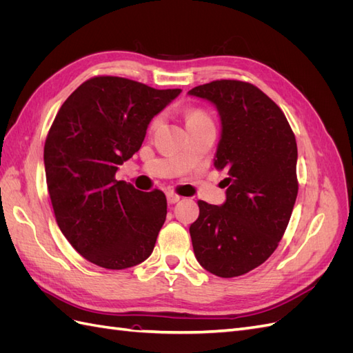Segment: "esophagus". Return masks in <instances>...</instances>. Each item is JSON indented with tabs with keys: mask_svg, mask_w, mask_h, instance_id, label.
Returning a JSON list of instances; mask_svg holds the SVG:
<instances>
[{
	"mask_svg": "<svg viewBox=\"0 0 353 353\" xmlns=\"http://www.w3.org/2000/svg\"><path fill=\"white\" fill-rule=\"evenodd\" d=\"M166 197H168L169 205H175V203H178L181 200V197L178 194H175V193H168Z\"/></svg>",
	"mask_w": 353,
	"mask_h": 353,
	"instance_id": "esophagus-1",
	"label": "esophagus"
}]
</instances>
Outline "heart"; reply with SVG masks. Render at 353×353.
<instances>
[{
  "label": "heart",
  "instance_id": "b5f03b06",
  "mask_svg": "<svg viewBox=\"0 0 353 353\" xmlns=\"http://www.w3.org/2000/svg\"><path fill=\"white\" fill-rule=\"evenodd\" d=\"M203 121H209V117H208L205 113H203V112H200V110H193V112H190V113L187 114V125L203 122ZM160 123H162V117H160V116L154 117L152 125H150V130H152V131L157 130V128L160 126Z\"/></svg>",
  "mask_w": 353,
  "mask_h": 353
}]
</instances>
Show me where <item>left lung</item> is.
Wrapping results in <instances>:
<instances>
[{
	"mask_svg": "<svg viewBox=\"0 0 353 353\" xmlns=\"http://www.w3.org/2000/svg\"><path fill=\"white\" fill-rule=\"evenodd\" d=\"M188 95L215 105L221 137L213 165L227 170V200H199L190 236L197 262L222 279L263 263L279 245L297 197V145L284 113L241 81H213Z\"/></svg>",
	"mask_w": 353,
	"mask_h": 353,
	"instance_id": "obj_1",
	"label": "left lung"
}]
</instances>
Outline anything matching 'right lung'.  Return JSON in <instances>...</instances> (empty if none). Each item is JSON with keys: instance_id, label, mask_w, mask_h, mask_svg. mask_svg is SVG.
<instances>
[{"instance_id": "right-lung-1", "label": "right lung", "mask_w": 353, "mask_h": 353, "mask_svg": "<svg viewBox=\"0 0 353 353\" xmlns=\"http://www.w3.org/2000/svg\"><path fill=\"white\" fill-rule=\"evenodd\" d=\"M179 94L97 77L69 95L50 128L44 165L57 223L73 249L101 268H131L154 249L166 219L165 194L138 191L116 172Z\"/></svg>"}]
</instances>
